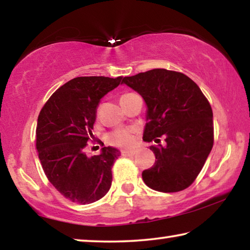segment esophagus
Instances as JSON below:
<instances>
[{"label":"esophagus","instance_id":"1","mask_svg":"<svg viewBox=\"0 0 250 250\" xmlns=\"http://www.w3.org/2000/svg\"><path fill=\"white\" fill-rule=\"evenodd\" d=\"M135 154H136L135 150H126V149H125V150H121L122 156H133Z\"/></svg>","mask_w":250,"mask_h":250}]
</instances>
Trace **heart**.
<instances>
[{
    "instance_id": "b5f03b06",
    "label": "heart",
    "mask_w": 250,
    "mask_h": 250,
    "mask_svg": "<svg viewBox=\"0 0 250 250\" xmlns=\"http://www.w3.org/2000/svg\"><path fill=\"white\" fill-rule=\"evenodd\" d=\"M129 94H125L122 96H125ZM107 141L111 145L114 146H120V147H129L133 144V135L131 129H119L115 131L111 132L107 136Z\"/></svg>"
}]
</instances>
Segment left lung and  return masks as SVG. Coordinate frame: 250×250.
Returning a JSON list of instances; mask_svg holds the SVG:
<instances>
[{"mask_svg":"<svg viewBox=\"0 0 250 250\" xmlns=\"http://www.w3.org/2000/svg\"><path fill=\"white\" fill-rule=\"evenodd\" d=\"M122 83L143 96L147 105L143 139L156 161L143 172L148 188L164 193L183 191L195 181L213 147V113L206 96L184 74L156 68ZM166 137L167 145L159 144Z\"/></svg>","mask_w":250,"mask_h":250,"instance_id":"8db88e82","label":"left lung"}]
</instances>
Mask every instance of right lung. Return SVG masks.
<instances>
[{
	"instance_id": "obj_1",
	"label": "right lung",
	"mask_w": 250,
	"mask_h": 250,
	"mask_svg": "<svg viewBox=\"0 0 250 250\" xmlns=\"http://www.w3.org/2000/svg\"><path fill=\"white\" fill-rule=\"evenodd\" d=\"M122 82V76L76 77L59 87L40 111L36 147L46 176L66 199L93 203L106 194L112 183V168L120 151L103 147L101 154L84 152L104 95Z\"/></svg>"
}]
</instances>
